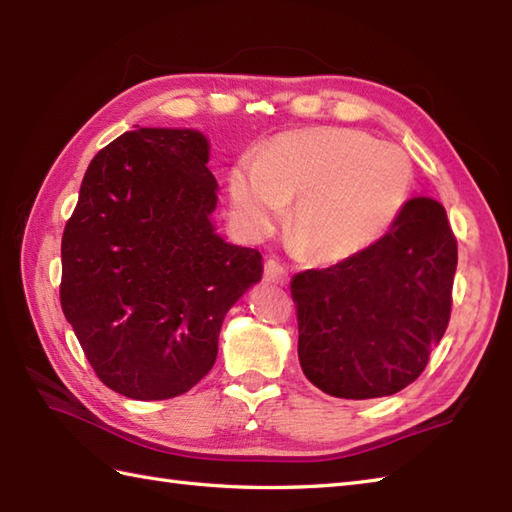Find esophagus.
Here are the masks:
<instances>
[{"label": "esophagus", "instance_id": "obj_1", "mask_svg": "<svg viewBox=\"0 0 512 512\" xmlns=\"http://www.w3.org/2000/svg\"><path fill=\"white\" fill-rule=\"evenodd\" d=\"M264 279L273 281V284H286L288 273L284 266L275 262V259H268V262L264 264Z\"/></svg>", "mask_w": 512, "mask_h": 512}]
</instances>
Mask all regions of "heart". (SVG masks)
<instances>
[{
  "mask_svg": "<svg viewBox=\"0 0 512 512\" xmlns=\"http://www.w3.org/2000/svg\"><path fill=\"white\" fill-rule=\"evenodd\" d=\"M409 156L369 134L323 127L275 138L257 165L231 171V200L253 233H268L290 204L286 235L312 262H339L383 235L405 206Z\"/></svg>",
  "mask_w": 512,
  "mask_h": 512,
  "instance_id": "b5f03b06",
  "label": "heart"
}]
</instances>
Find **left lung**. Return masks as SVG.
<instances>
[{"label":"left lung","instance_id":"8db88e82","mask_svg":"<svg viewBox=\"0 0 512 512\" xmlns=\"http://www.w3.org/2000/svg\"><path fill=\"white\" fill-rule=\"evenodd\" d=\"M455 266L458 239L447 211L418 195L372 246L292 277L303 374L347 400L411 385L447 332Z\"/></svg>","mask_w":512,"mask_h":512}]
</instances>
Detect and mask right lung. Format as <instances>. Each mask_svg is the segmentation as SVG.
<instances>
[{
    "instance_id": "1",
    "label": "right lung",
    "mask_w": 512,
    "mask_h": 512,
    "mask_svg": "<svg viewBox=\"0 0 512 512\" xmlns=\"http://www.w3.org/2000/svg\"><path fill=\"white\" fill-rule=\"evenodd\" d=\"M193 129H138L85 171L61 239V308L103 385L180 396L211 372L228 308L262 279L209 220L217 180Z\"/></svg>"
}]
</instances>
